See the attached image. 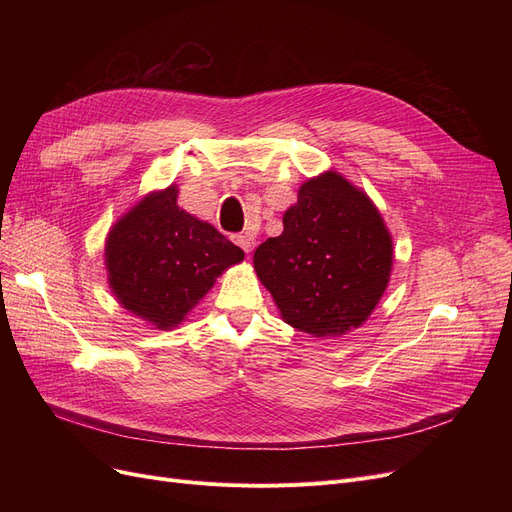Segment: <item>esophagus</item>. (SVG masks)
<instances>
[{"label":"esophagus","mask_w":512,"mask_h":512,"mask_svg":"<svg viewBox=\"0 0 512 512\" xmlns=\"http://www.w3.org/2000/svg\"><path fill=\"white\" fill-rule=\"evenodd\" d=\"M234 242H236V245H238L242 251H245V253H251L253 247H255V238L249 236V234H238V236H234Z\"/></svg>","instance_id":"34e87169"}]
</instances>
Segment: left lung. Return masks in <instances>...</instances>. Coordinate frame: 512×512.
<instances>
[{"instance_id":"obj_1","label":"left lung","mask_w":512,"mask_h":512,"mask_svg":"<svg viewBox=\"0 0 512 512\" xmlns=\"http://www.w3.org/2000/svg\"><path fill=\"white\" fill-rule=\"evenodd\" d=\"M282 319L313 336L359 328L382 299L392 238L365 193L336 172L307 180L284 213V232L253 255Z\"/></svg>"}]
</instances>
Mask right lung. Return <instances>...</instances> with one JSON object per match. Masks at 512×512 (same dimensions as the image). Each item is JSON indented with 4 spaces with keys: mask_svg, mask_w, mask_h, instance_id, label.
<instances>
[{
    "mask_svg": "<svg viewBox=\"0 0 512 512\" xmlns=\"http://www.w3.org/2000/svg\"><path fill=\"white\" fill-rule=\"evenodd\" d=\"M178 188L145 197L105 242L107 280L120 305L159 330L178 326L226 267L245 253L176 205Z\"/></svg>",
    "mask_w": 512,
    "mask_h": 512,
    "instance_id": "obj_1",
    "label": "right lung"
}]
</instances>
